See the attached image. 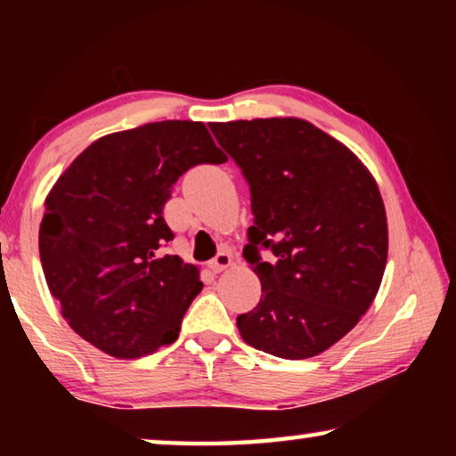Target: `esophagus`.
<instances>
[{"instance_id":"obj_1","label":"esophagus","mask_w":456,"mask_h":456,"mask_svg":"<svg viewBox=\"0 0 456 456\" xmlns=\"http://www.w3.org/2000/svg\"><path fill=\"white\" fill-rule=\"evenodd\" d=\"M231 265H233V257H231L229 251H221L215 256L211 261H209V267L213 269L215 273H221L225 272V269H229Z\"/></svg>"}]
</instances>
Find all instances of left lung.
I'll list each match as a JSON object with an SVG mask.
<instances>
[{
	"instance_id": "left-lung-1",
	"label": "left lung",
	"mask_w": 456,
	"mask_h": 456,
	"mask_svg": "<svg viewBox=\"0 0 456 456\" xmlns=\"http://www.w3.org/2000/svg\"><path fill=\"white\" fill-rule=\"evenodd\" d=\"M251 189L243 257L261 281L257 307L237 315L253 348L285 360L326 352L372 305L388 257L376 179L348 146L302 118L211 122ZM272 248L273 265L256 247Z\"/></svg>"
}]
</instances>
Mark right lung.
<instances>
[{
	"label": "right lung",
	"instance_id": "obj_1",
	"mask_svg": "<svg viewBox=\"0 0 456 456\" xmlns=\"http://www.w3.org/2000/svg\"><path fill=\"white\" fill-rule=\"evenodd\" d=\"M225 160L203 122L163 120L98 138L60 175L44 200L40 259L76 334L122 360L179 338L203 281L179 256L159 257L175 237L163 209L184 171Z\"/></svg>",
	"mask_w": 456,
	"mask_h": 456
}]
</instances>
